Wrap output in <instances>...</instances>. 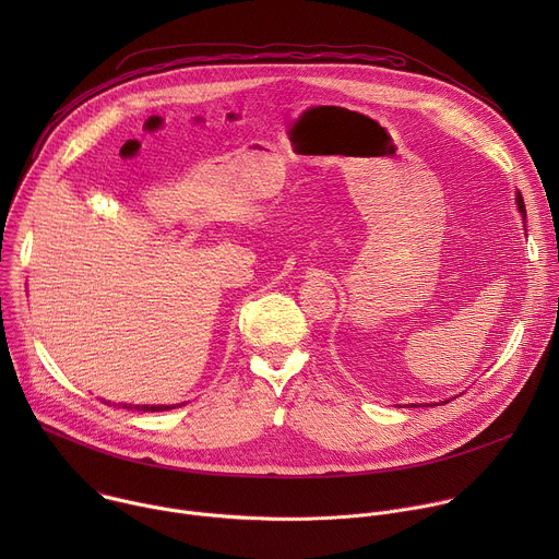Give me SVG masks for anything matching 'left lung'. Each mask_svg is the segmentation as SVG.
Returning a JSON list of instances; mask_svg holds the SVG:
<instances>
[{"label":"left lung","mask_w":559,"mask_h":559,"mask_svg":"<svg viewBox=\"0 0 559 559\" xmlns=\"http://www.w3.org/2000/svg\"><path fill=\"white\" fill-rule=\"evenodd\" d=\"M515 203H518V210H520V214H522V221L526 223V207H524V199H522L520 192L515 194ZM524 227H526V225H524ZM442 403H444V401H442ZM436 405H438V403H431V407H436ZM416 407H418V405H416ZM427 407H429V405H427Z\"/></svg>","instance_id":"obj_1"}]
</instances>
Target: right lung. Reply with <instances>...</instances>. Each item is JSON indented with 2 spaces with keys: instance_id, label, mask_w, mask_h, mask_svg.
Instances as JSON below:
<instances>
[{
  "instance_id": "1",
  "label": "right lung",
  "mask_w": 559,
  "mask_h": 559,
  "mask_svg": "<svg viewBox=\"0 0 559 559\" xmlns=\"http://www.w3.org/2000/svg\"><path fill=\"white\" fill-rule=\"evenodd\" d=\"M106 403V401H104ZM110 405V403H108ZM119 407L123 409H134V412H166V409H175V407H181V405H126L121 403Z\"/></svg>"
}]
</instances>
